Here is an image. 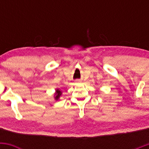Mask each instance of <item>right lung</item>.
Returning a JSON list of instances; mask_svg holds the SVG:
<instances>
[{
  "instance_id": "1",
  "label": "right lung",
  "mask_w": 149,
  "mask_h": 149,
  "mask_svg": "<svg viewBox=\"0 0 149 149\" xmlns=\"http://www.w3.org/2000/svg\"><path fill=\"white\" fill-rule=\"evenodd\" d=\"M56 97H55V100H58V99L59 98V97L61 96V92L60 91V90H57V91H56Z\"/></svg>"
}]
</instances>
